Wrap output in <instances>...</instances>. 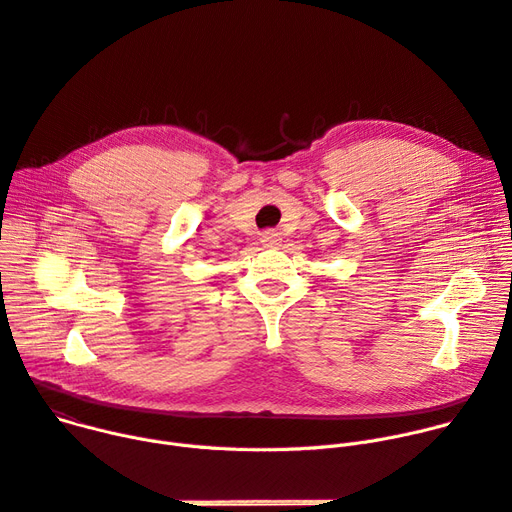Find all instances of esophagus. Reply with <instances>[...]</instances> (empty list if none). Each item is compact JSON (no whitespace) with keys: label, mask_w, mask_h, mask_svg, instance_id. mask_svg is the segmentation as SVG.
<instances>
[{"label":"esophagus","mask_w":512,"mask_h":512,"mask_svg":"<svg viewBox=\"0 0 512 512\" xmlns=\"http://www.w3.org/2000/svg\"><path fill=\"white\" fill-rule=\"evenodd\" d=\"M260 242H262L264 248H279L281 242H283V235H281L279 231H274V229H266V231L262 233Z\"/></svg>","instance_id":"1"}]
</instances>
